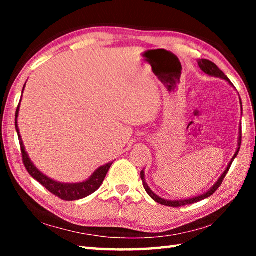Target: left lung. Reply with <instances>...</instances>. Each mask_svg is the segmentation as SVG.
Returning <instances> with one entry per match:
<instances>
[{"label":"left lung","mask_w":256,"mask_h":256,"mask_svg":"<svg viewBox=\"0 0 256 256\" xmlns=\"http://www.w3.org/2000/svg\"><path fill=\"white\" fill-rule=\"evenodd\" d=\"M198 66H200V68L201 70L204 72V73H206V74H209V76H216V78H220V79H224V80H226V81H228L229 84H230L232 86H234L230 81H229V79L227 78V76L224 74V73L220 70V68L216 66V64L214 63V62H211V60H198ZM240 104H242V102H240ZM240 144H242V128H240V140H238V149H237V151H236V154H234V157H232V162H229V164H228V167H227V170L224 172V174L222 175V177H220V178L218 180V182H216V183L212 186V188L208 190L206 193H204V194H202V196H196V198H186V200H180V201H170V200H164V198H159L157 194H154L152 190H150V188L148 186V184L146 183V178H144V170L141 172V180H142V183H144V190H146V192L149 194L150 196V198H152V200H154L157 203H160V204H162V206H172V208H178V206H188V204H193V203H196V202H198V201H201V200H203V198H209V196H211L212 194H214L216 190H218L219 188H220V185H222V180H224V177H226V175H227V172H228V170H229V168H230V166H232V162H234V159L236 158V156L238 154V151H240Z\"/></svg>","instance_id":"obj_1"}]
</instances>
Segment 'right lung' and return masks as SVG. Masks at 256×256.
<instances>
[{"instance_id": "add662e5", "label": "right lung", "mask_w": 256, "mask_h": 256, "mask_svg": "<svg viewBox=\"0 0 256 256\" xmlns=\"http://www.w3.org/2000/svg\"><path fill=\"white\" fill-rule=\"evenodd\" d=\"M26 86V84H24ZM19 114V106L16 108V133H18L19 142H20V148H21V154H22V162L26 167V170L32 175L34 180H36L38 183H40L46 190H48L52 194H54L55 196L62 198L64 201H76L80 200V198H84L86 196H90L94 192L100 188L104 180L107 175L108 170L112 166V162L106 164L104 166L99 167L98 170L94 172V174L90 176L89 180L86 182H82V183H76V184H66V183H58V182L53 180L50 177L42 174L40 170L34 167V164L30 162L27 152L24 150V142L21 140L20 132L18 128V123H16V118H18Z\"/></svg>"}]
</instances>
